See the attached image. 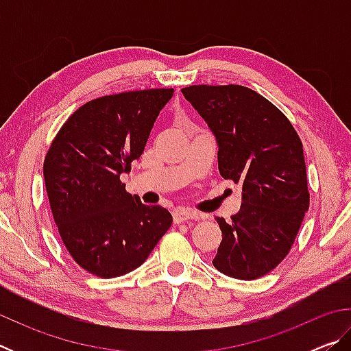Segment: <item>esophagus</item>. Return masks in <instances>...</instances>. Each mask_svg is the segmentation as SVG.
<instances>
[{"label":"esophagus","mask_w":351,"mask_h":351,"mask_svg":"<svg viewBox=\"0 0 351 351\" xmlns=\"http://www.w3.org/2000/svg\"><path fill=\"white\" fill-rule=\"evenodd\" d=\"M192 219H199V215L197 212H189V210H175L173 212V221L175 224H180L184 221H192Z\"/></svg>","instance_id":"obj_1"}]
</instances>
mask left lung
I'll list each match as a JSON object with an SVG mask.
<instances>
[{"mask_svg": "<svg viewBox=\"0 0 351 351\" xmlns=\"http://www.w3.org/2000/svg\"><path fill=\"white\" fill-rule=\"evenodd\" d=\"M184 94L215 134L218 170L241 186V209L226 223L213 266L240 280L268 274L287 257L310 207L304 145L293 123L241 85H192Z\"/></svg>", "mask_w": 351, "mask_h": 351, "instance_id": "8db88e82", "label": "left lung"}]
</instances>
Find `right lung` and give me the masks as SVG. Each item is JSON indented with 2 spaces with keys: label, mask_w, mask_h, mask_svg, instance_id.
I'll return each instance as SVG.
<instances>
[{
  "label": "right lung",
  "mask_w": 351,
  "mask_h": 351,
  "mask_svg": "<svg viewBox=\"0 0 351 351\" xmlns=\"http://www.w3.org/2000/svg\"><path fill=\"white\" fill-rule=\"evenodd\" d=\"M173 93L154 88L93 99L51 142L43 175L52 217L71 257L93 276L138 268L173 221L167 209L142 204L121 181Z\"/></svg>",
  "instance_id": "right-lung-1"
}]
</instances>
